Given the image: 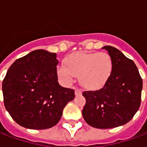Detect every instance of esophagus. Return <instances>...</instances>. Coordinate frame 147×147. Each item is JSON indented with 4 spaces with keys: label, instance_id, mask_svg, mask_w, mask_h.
<instances>
[{
    "label": "esophagus",
    "instance_id": "34e87169",
    "mask_svg": "<svg viewBox=\"0 0 147 147\" xmlns=\"http://www.w3.org/2000/svg\"><path fill=\"white\" fill-rule=\"evenodd\" d=\"M75 94H76V96H79L82 94V90H79V89H76L75 90Z\"/></svg>",
    "mask_w": 147,
    "mask_h": 147
}]
</instances>
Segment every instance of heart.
I'll list each match as a JSON object with an SVG mask.
<instances>
[{
  "label": "heart",
  "mask_w": 147,
  "mask_h": 147,
  "mask_svg": "<svg viewBox=\"0 0 147 147\" xmlns=\"http://www.w3.org/2000/svg\"><path fill=\"white\" fill-rule=\"evenodd\" d=\"M65 66L58 69L59 76L65 82H71L73 76L79 77L83 87L98 90L103 87L113 71L112 57L105 52H79L68 55Z\"/></svg>",
  "instance_id": "obj_1"
}]
</instances>
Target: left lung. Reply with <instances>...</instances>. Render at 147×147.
I'll return each mask as SVG.
<instances>
[{
	"mask_svg": "<svg viewBox=\"0 0 147 147\" xmlns=\"http://www.w3.org/2000/svg\"><path fill=\"white\" fill-rule=\"evenodd\" d=\"M102 48L112 57V74L100 90L83 92L86 102L82 113L90 126L112 129L128 123L137 112L143 80L135 63L119 50L111 46Z\"/></svg>",
	"mask_w": 147,
	"mask_h": 147,
	"instance_id": "left-lung-1",
	"label": "left lung"
}]
</instances>
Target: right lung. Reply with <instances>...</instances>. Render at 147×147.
<instances>
[{
    "label": "right lung",
    "mask_w": 147,
    "mask_h": 147,
    "mask_svg": "<svg viewBox=\"0 0 147 147\" xmlns=\"http://www.w3.org/2000/svg\"><path fill=\"white\" fill-rule=\"evenodd\" d=\"M55 53L36 50L11 65L2 83L5 108L24 128L47 129L57 125L69 101L71 89L57 82Z\"/></svg>",
    "instance_id": "1"
}]
</instances>
